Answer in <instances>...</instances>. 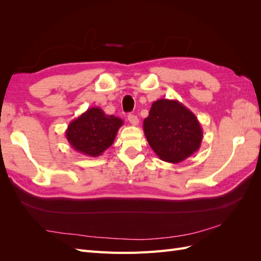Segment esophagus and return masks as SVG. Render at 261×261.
<instances>
[{
	"instance_id": "esophagus-1",
	"label": "esophagus",
	"mask_w": 261,
	"mask_h": 261,
	"mask_svg": "<svg viewBox=\"0 0 261 261\" xmlns=\"http://www.w3.org/2000/svg\"><path fill=\"white\" fill-rule=\"evenodd\" d=\"M127 118H128V122H129L132 125H134V126L138 125V123H139V120H138V117H137L136 115H134V114H129Z\"/></svg>"
}]
</instances>
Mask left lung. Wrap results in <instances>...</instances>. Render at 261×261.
<instances>
[{"label":"left lung","mask_w":261,"mask_h":261,"mask_svg":"<svg viewBox=\"0 0 261 261\" xmlns=\"http://www.w3.org/2000/svg\"><path fill=\"white\" fill-rule=\"evenodd\" d=\"M148 144L162 161L179 163L198 151L202 128L196 115L177 100L154 101L144 121Z\"/></svg>","instance_id":"1"}]
</instances>
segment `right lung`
<instances>
[{
    "label": "right lung",
    "mask_w": 261,
    "mask_h": 261,
    "mask_svg": "<svg viewBox=\"0 0 261 261\" xmlns=\"http://www.w3.org/2000/svg\"><path fill=\"white\" fill-rule=\"evenodd\" d=\"M122 125V118L108 115L100 108H90L68 124L65 136L76 151L98 156L112 146Z\"/></svg>",
    "instance_id": "add662e5"
}]
</instances>
